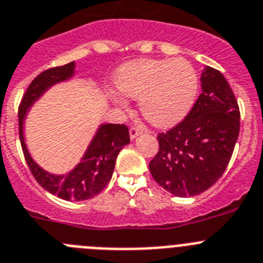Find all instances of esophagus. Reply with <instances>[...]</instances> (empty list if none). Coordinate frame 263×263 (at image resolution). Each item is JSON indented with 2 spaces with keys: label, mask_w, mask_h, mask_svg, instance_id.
<instances>
[{
  "label": "esophagus",
  "mask_w": 263,
  "mask_h": 263,
  "mask_svg": "<svg viewBox=\"0 0 263 263\" xmlns=\"http://www.w3.org/2000/svg\"><path fill=\"white\" fill-rule=\"evenodd\" d=\"M140 135L141 131L139 128H136V127H131V128H129V137H131V140L136 139V137L140 136Z\"/></svg>",
  "instance_id": "obj_1"
}]
</instances>
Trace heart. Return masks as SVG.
I'll return each instance as SVG.
<instances>
[{"instance_id":"b5f03b06","label":"heart","mask_w":263,"mask_h":263,"mask_svg":"<svg viewBox=\"0 0 263 263\" xmlns=\"http://www.w3.org/2000/svg\"><path fill=\"white\" fill-rule=\"evenodd\" d=\"M115 86L123 96L139 99V110L151 124L167 127L186 117L193 107L198 74L184 59H141L120 68ZM108 97L117 106L126 107V101L119 94L110 91Z\"/></svg>"}]
</instances>
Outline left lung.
Returning a JSON list of instances; mask_svg holds the SVG:
<instances>
[{
	"instance_id": "1",
	"label": "left lung",
	"mask_w": 263,
	"mask_h": 263,
	"mask_svg": "<svg viewBox=\"0 0 263 263\" xmlns=\"http://www.w3.org/2000/svg\"><path fill=\"white\" fill-rule=\"evenodd\" d=\"M202 94L189 115L157 136L158 152L149 170L160 186L176 196H194L210 189L228 166L238 132L240 110L219 70L205 67Z\"/></svg>"
}]
</instances>
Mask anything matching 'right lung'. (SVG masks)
<instances>
[{
    "instance_id": "right-lung-1",
    "label": "right lung",
    "mask_w": 263,
    "mask_h": 263,
    "mask_svg": "<svg viewBox=\"0 0 263 263\" xmlns=\"http://www.w3.org/2000/svg\"><path fill=\"white\" fill-rule=\"evenodd\" d=\"M74 61L47 69L35 77L27 87L21 102L20 139L27 165L35 179L48 193L65 200H86L98 195L110 182L119 152L129 144L128 128L124 124H99L84 156L73 169L63 174L49 173L40 166L30 155L25 139V120L35 102L55 85L74 77Z\"/></svg>"
}]
</instances>
